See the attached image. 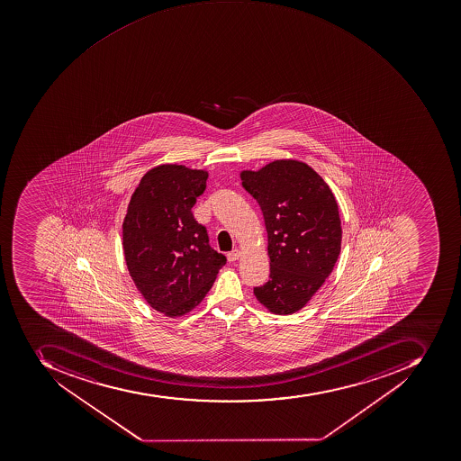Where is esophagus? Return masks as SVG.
<instances>
[{"label": "esophagus", "mask_w": 461, "mask_h": 461, "mask_svg": "<svg viewBox=\"0 0 461 461\" xmlns=\"http://www.w3.org/2000/svg\"><path fill=\"white\" fill-rule=\"evenodd\" d=\"M240 256H241V251L236 249V250H232L231 253L227 254V260L232 263V261L239 260Z\"/></svg>", "instance_id": "1"}]
</instances>
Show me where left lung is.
Here are the masks:
<instances>
[{
  "mask_svg": "<svg viewBox=\"0 0 461 461\" xmlns=\"http://www.w3.org/2000/svg\"><path fill=\"white\" fill-rule=\"evenodd\" d=\"M240 176L267 230L270 278L254 287V296L272 313H294L321 289L339 258L335 195L318 172L294 159H277Z\"/></svg>",
  "mask_w": 461,
  "mask_h": 461,
  "instance_id": "left-lung-1",
  "label": "left lung"
}]
</instances>
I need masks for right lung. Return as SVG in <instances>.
<instances>
[{
    "mask_svg": "<svg viewBox=\"0 0 461 461\" xmlns=\"http://www.w3.org/2000/svg\"><path fill=\"white\" fill-rule=\"evenodd\" d=\"M208 172L164 164L142 176L122 224L129 275L152 309L179 318L203 302L225 265L194 218Z\"/></svg>",
    "mask_w": 461,
    "mask_h": 461,
    "instance_id": "obj_1",
    "label": "right lung"
}]
</instances>
